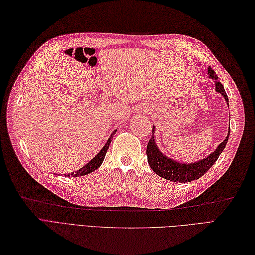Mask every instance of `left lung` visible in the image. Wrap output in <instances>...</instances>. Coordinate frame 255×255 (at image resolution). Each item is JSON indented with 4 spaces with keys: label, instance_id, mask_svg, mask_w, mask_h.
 Returning <instances> with one entry per match:
<instances>
[{
    "label": "left lung",
    "instance_id": "1",
    "mask_svg": "<svg viewBox=\"0 0 255 255\" xmlns=\"http://www.w3.org/2000/svg\"><path fill=\"white\" fill-rule=\"evenodd\" d=\"M208 75L211 80L214 81L215 91L223 96L228 106V97L225 93L223 85L219 82L218 75L215 74V72L210 67L208 68ZM155 131H156L155 126H153V131H152L153 135L151 140L148 141L147 147H146L148 165L151 166L152 170L161 178L172 181V182L186 183V182L197 180L200 177H202V175H204L209 169L213 166L214 162L218 160L221 153L224 151L228 138H230L231 128H228V133L226 135L225 140L222 143H220L219 146L214 152L209 154L207 157L197 161H194L192 164H190V162L185 164V162L177 161L170 157H168L167 155L162 153L161 149L158 147L157 143H156V138L154 135Z\"/></svg>",
    "mask_w": 255,
    "mask_h": 255
}]
</instances>
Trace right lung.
Returning <instances> with one entry per match:
<instances>
[{"instance_id": "right-lung-1", "label": "right lung", "mask_w": 255, "mask_h": 255, "mask_svg": "<svg viewBox=\"0 0 255 255\" xmlns=\"http://www.w3.org/2000/svg\"><path fill=\"white\" fill-rule=\"evenodd\" d=\"M116 131H117V129L114 130V131H113L112 133H111L110 138L108 139V141H107L106 144H104V146L100 149V152L98 153V154L95 156V157L88 162L87 165H85L84 167H82V168L80 169V170L74 171V172H72V173L64 174V177H73V178L83 177V175L89 174L90 172H93V171L97 170V169L102 165V162H103V160H104V157H106V154H107V152H108V148H109V146H110V143H111V141L113 140V136H114V134L116 133Z\"/></svg>"}]
</instances>
